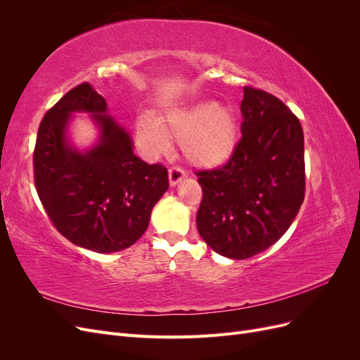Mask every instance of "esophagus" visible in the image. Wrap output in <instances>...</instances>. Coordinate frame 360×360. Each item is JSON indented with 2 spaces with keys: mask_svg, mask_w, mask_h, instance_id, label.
I'll return each instance as SVG.
<instances>
[{
  "mask_svg": "<svg viewBox=\"0 0 360 360\" xmlns=\"http://www.w3.org/2000/svg\"><path fill=\"white\" fill-rule=\"evenodd\" d=\"M184 177H186V172H184L180 167H171L169 168L168 179H169L171 186H176V184H179Z\"/></svg>",
  "mask_w": 360,
  "mask_h": 360,
  "instance_id": "1",
  "label": "esophagus"
}]
</instances>
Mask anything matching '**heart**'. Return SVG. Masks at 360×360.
Here are the masks:
<instances>
[{
	"instance_id": "obj_1",
	"label": "heart",
	"mask_w": 360,
	"mask_h": 360,
	"mask_svg": "<svg viewBox=\"0 0 360 360\" xmlns=\"http://www.w3.org/2000/svg\"><path fill=\"white\" fill-rule=\"evenodd\" d=\"M167 130L172 139L183 144V153L192 165L213 169L225 165L236 153L240 123L233 106L204 101L174 112ZM138 134L155 153L167 150V138L156 124L141 123Z\"/></svg>"
}]
</instances>
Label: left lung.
Instances as JSON below:
<instances>
[{"mask_svg": "<svg viewBox=\"0 0 360 360\" xmlns=\"http://www.w3.org/2000/svg\"><path fill=\"white\" fill-rule=\"evenodd\" d=\"M242 139L224 167L198 171L197 228L214 252L250 258L276 243L304 198L303 130L274 94L243 89Z\"/></svg>", "mask_w": 360, "mask_h": 360, "instance_id": "left-lung-1", "label": "left lung"}]
</instances>
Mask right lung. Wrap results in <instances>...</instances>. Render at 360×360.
I'll list each match as a JSON object with an SVG mask.
<instances>
[{
  "mask_svg": "<svg viewBox=\"0 0 360 360\" xmlns=\"http://www.w3.org/2000/svg\"><path fill=\"white\" fill-rule=\"evenodd\" d=\"M73 112L91 113L100 127V139L85 152L67 138ZM32 162L39 198L53 226L73 245L99 254L132 246L169 186L167 168L135 156L129 132L108 115L106 101L89 82L43 117Z\"/></svg>",
  "mask_w": 360,
  "mask_h": 360,
  "instance_id": "1",
  "label": "right lung"
}]
</instances>
